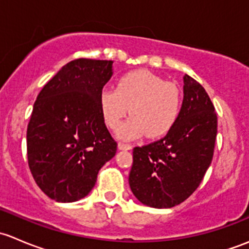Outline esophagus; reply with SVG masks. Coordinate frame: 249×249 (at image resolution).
Instances as JSON below:
<instances>
[{
  "mask_svg": "<svg viewBox=\"0 0 249 249\" xmlns=\"http://www.w3.org/2000/svg\"><path fill=\"white\" fill-rule=\"evenodd\" d=\"M118 148L122 150H130L131 149V145L127 144V143H124V142H119V144H118Z\"/></svg>",
  "mask_w": 249,
  "mask_h": 249,
  "instance_id": "obj_1",
  "label": "esophagus"
}]
</instances>
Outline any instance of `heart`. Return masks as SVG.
Listing matches in <instances>:
<instances>
[{"label": "heart", "instance_id": "b5f03b06", "mask_svg": "<svg viewBox=\"0 0 249 249\" xmlns=\"http://www.w3.org/2000/svg\"><path fill=\"white\" fill-rule=\"evenodd\" d=\"M100 110L107 126L117 130L129 110L133 117L119 128L118 135L134 140L145 134L158 139L171 131L180 108L177 85L145 70L123 74L115 89H104L99 97Z\"/></svg>", "mask_w": 249, "mask_h": 249}]
</instances>
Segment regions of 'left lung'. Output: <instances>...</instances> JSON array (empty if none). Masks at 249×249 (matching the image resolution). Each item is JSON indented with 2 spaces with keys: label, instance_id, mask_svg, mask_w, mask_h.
Wrapping results in <instances>:
<instances>
[{
  "label": "left lung",
  "instance_id": "1",
  "mask_svg": "<svg viewBox=\"0 0 249 249\" xmlns=\"http://www.w3.org/2000/svg\"><path fill=\"white\" fill-rule=\"evenodd\" d=\"M182 108L162 139L134 148L129 184L143 205L171 208L187 200L202 182L214 153L217 113L200 83L183 77Z\"/></svg>",
  "mask_w": 249,
  "mask_h": 249
}]
</instances>
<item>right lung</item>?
Instances as JSON below:
<instances>
[{"instance_id":"obj_1","label":"right lung","mask_w":249,"mask_h":249,"mask_svg":"<svg viewBox=\"0 0 249 249\" xmlns=\"http://www.w3.org/2000/svg\"><path fill=\"white\" fill-rule=\"evenodd\" d=\"M108 60L76 59L39 91L27 125V162L36 184L50 199H83L100 169L117 153L99 97L112 76Z\"/></svg>"}]
</instances>
